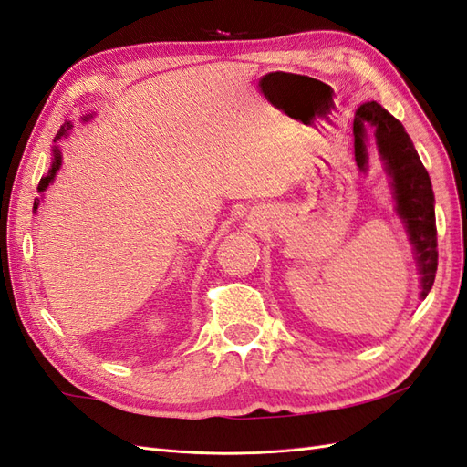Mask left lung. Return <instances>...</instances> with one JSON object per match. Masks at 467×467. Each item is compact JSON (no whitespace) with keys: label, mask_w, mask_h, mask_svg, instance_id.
<instances>
[{"label":"left lung","mask_w":467,"mask_h":467,"mask_svg":"<svg viewBox=\"0 0 467 467\" xmlns=\"http://www.w3.org/2000/svg\"><path fill=\"white\" fill-rule=\"evenodd\" d=\"M372 126L376 144L391 175V187L398 201V214L403 218L409 239L415 247L420 271V298L431 292L438 266V242L434 218V194L431 177L419 153L407 136L403 124L376 101L364 103L357 110L352 132H355V158L360 169L366 167V126Z\"/></svg>","instance_id":"1"}]
</instances>
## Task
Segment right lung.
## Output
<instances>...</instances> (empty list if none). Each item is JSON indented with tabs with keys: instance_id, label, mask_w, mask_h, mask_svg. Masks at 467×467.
Masks as SVG:
<instances>
[{
	"instance_id": "obj_1",
	"label": "right lung",
	"mask_w": 467,
	"mask_h": 467,
	"mask_svg": "<svg viewBox=\"0 0 467 467\" xmlns=\"http://www.w3.org/2000/svg\"><path fill=\"white\" fill-rule=\"evenodd\" d=\"M69 129H72V124H64L62 126V129L58 130V134H56V140H60L62 136H66L67 134V130ZM56 140H54V142H56ZM60 163H62V160H60V151L58 150H54V163H52V167L48 169V173L45 175V177H42L40 179V182H38V191L42 192V191H47V187L50 185V182H52V179H54V175H56V171H58V169H60ZM38 208V201L35 199V206H33V210H36Z\"/></svg>"
}]
</instances>
